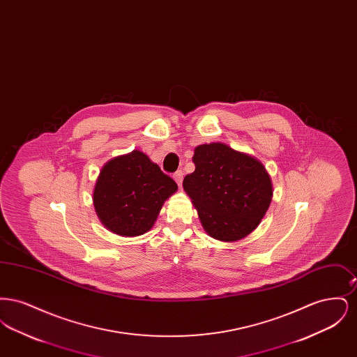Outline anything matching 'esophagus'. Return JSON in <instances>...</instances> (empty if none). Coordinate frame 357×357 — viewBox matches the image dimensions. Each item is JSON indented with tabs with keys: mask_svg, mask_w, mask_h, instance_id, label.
Here are the masks:
<instances>
[{
	"mask_svg": "<svg viewBox=\"0 0 357 357\" xmlns=\"http://www.w3.org/2000/svg\"><path fill=\"white\" fill-rule=\"evenodd\" d=\"M174 179H175V182L178 183V186H181V185H182V181H183V171H176V172L174 174Z\"/></svg>",
	"mask_w": 357,
	"mask_h": 357,
	"instance_id": "34e87169",
	"label": "esophagus"
}]
</instances>
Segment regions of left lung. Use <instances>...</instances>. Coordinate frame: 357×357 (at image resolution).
Here are the masks:
<instances>
[{
  "label": "left lung",
  "mask_w": 357,
  "mask_h": 357,
  "mask_svg": "<svg viewBox=\"0 0 357 357\" xmlns=\"http://www.w3.org/2000/svg\"><path fill=\"white\" fill-rule=\"evenodd\" d=\"M195 171L183 188L195 206L204 231L223 242L249 236L272 202L269 174L255 156L223 143L195 147Z\"/></svg>",
  "instance_id": "1"
}]
</instances>
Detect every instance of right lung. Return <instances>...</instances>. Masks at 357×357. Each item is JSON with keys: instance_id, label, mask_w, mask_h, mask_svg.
Returning <instances> with one entry per match:
<instances>
[{"instance_id": "1", "label": "right lung", "mask_w": 357, "mask_h": 357, "mask_svg": "<svg viewBox=\"0 0 357 357\" xmlns=\"http://www.w3.org/2000/svg\"><path fill=\"white\" fill-rule=\"evenodd\" d=\"M176 183L142 151L104 165L93 188V206L102 225L123 237L147 233Z\"/></svg>"}]
</instances>
